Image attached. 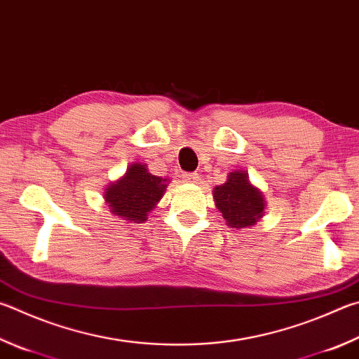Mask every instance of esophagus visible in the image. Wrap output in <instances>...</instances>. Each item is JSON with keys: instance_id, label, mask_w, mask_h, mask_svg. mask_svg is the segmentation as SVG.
I'll return each mask as SVG.
<instances>
[{"instance_id": "1", "label": "esophagus", "mask_w": 359, "mask_h": 359, "mask_svg": "<svg viewBox=\"0 0 359 359\" xmlns=\"http://www.w3.org/2000/svg\"><path fill=\"white\" fill-rule=\"evenodd\" d=\"M184 180L187 182V184H198L199 174L198 172H185L184 174Z\"/></svg>"}]
</instances>
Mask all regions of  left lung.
<instances>
[{
	"label": "left lung",
	"mask_w": 359,
	"mask_h": 359,
	"mask_svg": "<svg viewBox=\"0 0 359 359\" xmlns=\"http://www.w3.org/2000/svg\"><path fill=\"white\" fill-rule=\"evenodd\" d=\"M213 199L227 226L236 229L254 226L264 215V194L251 184L245 171L229 172L223 185L215 187Z\"/></svg>",
	"instance_id": "8db88e82"
}]
</instances>
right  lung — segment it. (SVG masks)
Returning <instances> with one entry per match:
<instances>
[{"mask_svg":"<svg viewBox=\"0 0 359 359\" xmlns=\"http://www.w3.org/2000/svg\"><path fill=\"white\" fill-rule=\"evenodd\" d=\"M168 179L149 172L147 165L132 163L119 180L105 188L107 204L111 213L133 223H144L147 213L165 194Z\"/></svg>","mask_w":359,"mask_h":359,"instance_id":"obj_1","label":"right lung"}]
</instances>
